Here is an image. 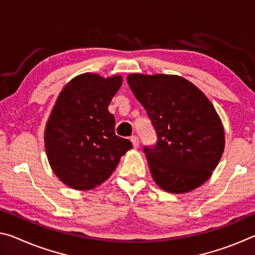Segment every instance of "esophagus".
Segmentation results:
<instances>
[{
  "mask_svg": "<svg viewBox=\"0 0 255 255\" xmlns=\"http://www.w3.org/2000/svg\"><path fill=\"white\" fill-rule=\"evenodd\" d=\"M130 140H131V143H132V146L135 148H137L138 146H139V138H138L137 136H131L130 137Z\"/></svg>",
  "mask_w": 255,
  "mask_h": 255,
  "instance_id": "1",
  "label": "esophagus"
}]
</instances>
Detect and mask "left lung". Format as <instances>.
Segmentation results:
<instances>
[{
	"label": "left lung",
	"instance_id": "obj_1",
	"mask_svg": "<svg viewBox=\"0 0 255 255\" xmlns=\"http://www.w3.org/2000/svg\"><path fill=\"white\" fill-rule=\"evenodd\" d=\"M127 81L156 131V144L144 147L155 183L171 193L200 187L225 147L221 118L208 98L178 75L129 74Z\"/></svg>",
	"mask_w": 255,
	"mask_h": 255
}]
</instances>
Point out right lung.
<instances>
[{
	"label": "right lung",
	"mask_w": 255,
	"mask_h": 255,
	"mask_svg": "<svg viewBox=\"0 0 255 255\" xmlns=\"http://www.w3.org/2000/svg\"><path fill=\"white\" fill-rule=\"evenodd\" d=\"M123 83L85 73L64 86L45 129V148L54 173L75 190H91L109 178L130 140L115 133L108 110Z\"/></svg>",
	"instance_id": "right-lung-1"
}]
</instances>
